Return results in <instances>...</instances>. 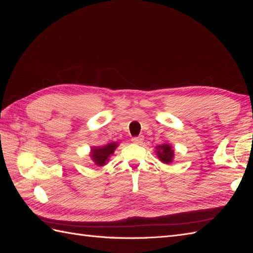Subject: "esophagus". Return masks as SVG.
I'll list each match as a JSON object with an SVG mask.
<instances>
[{
    "instance_id": "obj_1",
    "label": "esophagus",
    "mask_w": 253,
    "mask_h": 253,
    "mask_svg": "<svg viewBox=\"0 0 253 253\" xmlns=\"http://www.w3.org/2000/svg\"><path fill=\"white\" fill-rule=\"evenodd\" d=\"M132 141L134 144H141L144 141V137L143 136H136V137H133Z\"/></svg>"
}]
</instances>
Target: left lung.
<instances>
[{"label": "left lung", "mask_w": 253, "mask_h": 253, "mask_svg": "<svg viewBox=\"0 0 253 253\" xmlns=\"http://www.w3.org/2000/svg\"><path fill=\"white\" fill-rule=\"evenodd\" d=\"M156 152L160 161L165 164H169L174 160V149L173 146L169 143H164L156 147Z\"/></svg>", "instance_id": "obj_1"}]
</instances>
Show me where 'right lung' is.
Wrapping results in <instances>:
<instances>
[{"mask_svg": "<svg viewBox=\"0 0 253 253\" xmlns=\"http://www.w3.org/2000/svg\"><path fill=\"white\" fill-rule=\"evenodd\" d=\"M118 143L113 141L102 147H92L90 151V158L97 166H104L109 161L110 156H113Z\"/></svg>", "mask_w": 253, "mask_h": 253, "instance_id": "right-lung-1", "label": "right lung"}]
</instances>
